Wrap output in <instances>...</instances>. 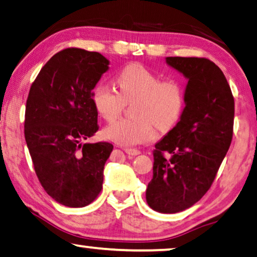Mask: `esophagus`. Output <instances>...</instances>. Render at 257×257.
Here are the masks:
<instances>
[{"instance_id":"1","label":"esophagus","mask_w":257,"mask_h":257,"mask_svg":"<svg viewBox=\"0 0 257 257\" xmlns=\"http://www.w3.org/2000/svg\"><path fill=\"white\" fill-rule=\"evenodd\" d=\"M124 152L128 154V155H132V156H138L141 154V152H140L139 149H132V148H125Z\"/></svg>"}]
</instances>
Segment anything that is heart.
I'll use <instances>...</instances> for the list:
<instances>
[{"instance_id":"heart-1","label":"heart","mask_w":257,"mask_h":257,"mask_svg":"<svg viewBox=\"0 0 257 257\" xmlns=\"http://www.w3.org/2000/svg\"><path fill=\"white\" fill-rule=\"evenodd\" d=\"M119 93L98 82L91 97L98 114L107 121L119 115L124 102L135 100V117H122L104 129V138L123 147H134L155 138L154 125L161 131L172 128L184 105V91L179 82L163 81L159 74L138 63L122 68L116 75Z\"/></svg>"}]
</instances>
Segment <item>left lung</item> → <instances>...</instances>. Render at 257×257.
<instances>
[{"mask_svg": "<svg viewBox=\"0 0 257 257\" xmlns=\"http://www.w3.org/2000/svg\"><path fill=\"white\" fill-rule=\"evenodd\" d=\"M188 80L179 122L155 145L146 198L162 214L194 206L209 189L230 147L234 97L224 74L198 57H166Z\"/></svg>", "mask_w": 257, "mask_h": 257, "instance_id": "obj_1", "label": "left lung"}]
</instances>
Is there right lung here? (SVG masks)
<instances>
[{
	"mask_svg": "<svg viewBox=\"0 0 257 257\" xmlns=\"http://www.w3.org/2000/svg\"><path fill=\"white\" fill-rule=\"evenodd\" d=\"M109 60L96 51L68 48L37 75L26 105L25 138L41 184L56 202L88 206L103 183L111 143H83L98 131L91 93Z\"/></svg>",
	"mask_w": 257,
	"mask_h": 257,
	"instance_id": "1",
	"label": "right lung"
}]
</instances>
